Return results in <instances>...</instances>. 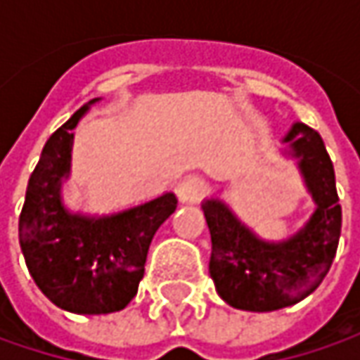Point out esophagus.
Listing matches in <instances>:
<instances>
[{
	"mask_svg": "<svg viewBox=\"0 0 360 360\" xmlns=\"http://www.w3.org/2000/svg\"><path fill=\"white\" fill-rule=\"evenodd\" d=\"M206 182L198 178V176H188L182 180V184L178 186V198L182 202H186V204H194V202H198L204 198V194H206Z\"/></svg>",
	"mask_w": 360,
	"mask_h": 360,
	"instance_id": "obj_1",
	"label": "esophagus"
}]
</instances>
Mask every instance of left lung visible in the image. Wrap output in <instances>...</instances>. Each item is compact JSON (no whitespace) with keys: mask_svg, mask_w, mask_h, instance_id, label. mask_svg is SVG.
I'll use <instances>...</instances> for the list:
<instances>
[{"mask_svg":"<svg viewBox=\"0 0 360 360\" xmlns=\"http://www.w3.org/2000/svg\"><path fill=\"white\" fill-rule=\"evenodd\" d=\"M283 142L298 158V168L316 210L288 240L258 238L218 198L204 200L212 256L210 276L218 295L240 311L270 312L297 304L323 283L340 238L339 194L335 168L321 134L295 124Z\"/></svg>","mask_w":360,"mask_h":360,"instance_id":"obj_1","label":"left lung"}]
</instances>
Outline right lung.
<instances>
[{
  "label": "right lung",
  "instance_id": "1",
  "mask_svg": "<svg viewBox=\"0 0 360 360\" xmlns=\"http://www.w3.org/2000/svg\"><path fill=\"white\" fill-rule=\"evenodd\" d=\"M90 104L82 105L44 146L21 208L20 244L35 284L56 307L76 314H108L126 309L136 297L150 242L178 200L168 192L100 218L63 208L60 190L70 174L72 130Z\"/></svg>",
  "mask_w": 360,
  "mask_h": 360
}]
</instances>
